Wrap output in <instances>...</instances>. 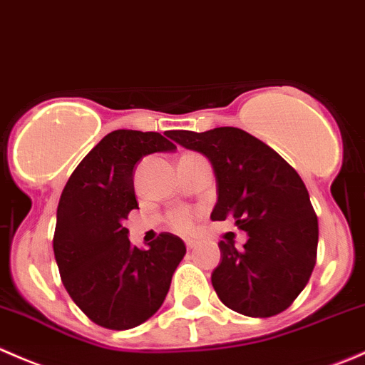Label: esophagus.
<instances>
[{
  "label": "esophagus",
  "instance_id": "34e87169",
  "mask_svg": "<svg viewBox=\"0 0 365 365\" xmlns=\"http://www.w3.org/2000/svg\"><path fill=\"white\" fill-rule=\"evenodd\" d=\"M184 243H186L187 250H191V248L197 247V241H193V240H186V241H184Z\"/></svg>",
  "mask_w": 365,
  "mask_h": 365
}]
</instances>
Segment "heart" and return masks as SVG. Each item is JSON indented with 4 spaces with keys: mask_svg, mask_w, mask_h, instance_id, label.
<instances>
[{
    "mask_svg": "<svg viewBox=\"0 0 365 365\" xmlns=\"http://www.w3.org/2000/svg\"><path fill=\"white\" fill-rule=\"evenodd\" d=\"M193 223L195 215L191 211H187V209H179V211L172 212L168 216V225L174 230H178V232H190L193 229Z\"/></svg>",
    "mask_w": 365,
    "mask_h": 365,
    "instance_id": "obj_1",
    "label": "heart"
}]
</instances>
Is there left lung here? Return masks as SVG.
<instances>
[{
	"instance_id": "1",
	"label": "left lung",
	"mask_w": 365,
	"mask_h": 365,
	"mask_svg": "<svg viewBox=\"0 0 365 365\" xmlns=\"http://www.w3.org/2000/svg\"><path fill=\"white\" fill-rule=\"evenodd\" d=\"M170 138L211 161L218 186L212 222L234 218L248 234L243 250L232 241L218 243L222 261L211 282L220 300L250 317L286 310L312 275L319 234L298 172L243 129L174 131Z\"/></svg>"
}]
</instances>
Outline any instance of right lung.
<instances>
[{"label":"right lung","mask_w":365,"mask_h":365,"mask_svg":"<svg viewBox=\"0 0 365 365\" xmlns=\"http://www.w3.org/2000/svg\"><path fill=\"white\" fill-rule=\"evenodd\" d=\"M175 145L160 133L117 129L104 136L65 184L53 237L61 282L99 327L129 330L158 312L186 254L181 237L161 232L147 250L131 247L124 222L138 207L135 167Z\"/></svg>","instance_id":"right-lung-1"}]
</instances>
